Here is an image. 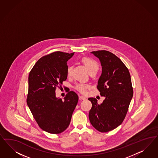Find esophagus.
Masks as SVG:
<instances>
[{"instance_id":"esophagus-1","label":"esophagus","mask_w":158,"mask_h":158,"mask_svg":"<svg viewBox=\"0 0 158 158\" xmlns=\"http://www.w3.org/2000/svg\"><path fill=\"white\" fill-rule=\"evenodd\" d=\"M79 98L80 100H85L86 99V98L84 96H80Z\"/></svg>"}]
</instances>
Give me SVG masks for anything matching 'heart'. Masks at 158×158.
<instances>
[{
    "mask_svg": "<svg viewBox=\"0 0 158 158\" xmlns=\"http://www.w3.org/2000/svg\"><path fill=\"white\" fill-rule=\"evenodd\" d=\"M82 63L86 67V68L89 71V74L97 73L99 70V64L97 61L91 58H84L82 59ZM73 71V67L69 66L67 69V74L69 77L71 76ZM89 88V85L84 83H78L75 86V88L78 91L82 94H85L87 92V89Z\"/></svg>",
    "mask_w": 158,
    "mask_h": 158,
    "instance_id": "heart-1",
    "label": "heart"
}]
</instances>
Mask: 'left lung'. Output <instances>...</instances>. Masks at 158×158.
<instances>
[{"label":"left lung","mask_w":158,"mask_h":158,"mask_svg":"<svg viewBox=\"0 0 158 158\" xmlns=\"http://www.w3.org/2000/svg\"><path fill=\"white\" fill-rule=\"evenodd\" d=\"M101 61L102 74L97 88L105 100L100 105L94 98L89 118L92 126L101 132H108L122 123L133 96L131 79L123 61L107 51L92 52Z\"/></svg>","instance_id":"left-lung-1"}]
</instances>
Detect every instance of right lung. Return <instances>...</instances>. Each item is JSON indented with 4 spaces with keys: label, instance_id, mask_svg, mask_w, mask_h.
<instances>
[{
    "label": "right lung",
    "instance_id": "add662e5",
    "mask_svg": "<svg viewBox=\"0 0 158 158\" xmlns=\"http://www.w3.org/2000/svg\"><path fill=\"white\" fill-rule=\"evenodd\" d=\"M74 53L55 52L36 61L28 76L27 103L38 126L51 134H59L69 127L78 101L69 92L64 101L56 97V87L67 77V62Z\"/></svg>",
    "mask_w": 158,
    "mask_h": 158
}]
</instances>
